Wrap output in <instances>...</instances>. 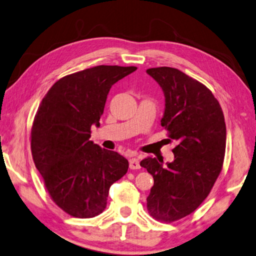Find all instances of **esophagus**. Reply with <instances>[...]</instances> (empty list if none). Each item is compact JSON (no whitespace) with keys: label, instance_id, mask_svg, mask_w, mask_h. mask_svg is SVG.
<instances>
[{"label":"esophagus","instance_id":"34e87169","mask_svg":"<svg viewBox=\"0 0 256 256\" xmlns=\"http://www.w3.org/2000/svg\"><path fill=\"white\" fill-rule=\"evenodd\" d=\"M129 167H130V169H140V166L138 159L132 158L130 160H129Z\"/></svg>","mask_w":256,"mask_h":256}]
</instances>
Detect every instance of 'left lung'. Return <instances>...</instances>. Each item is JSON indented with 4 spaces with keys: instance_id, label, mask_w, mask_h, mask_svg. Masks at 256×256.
Here are the masks:
<instances>
[{
    "instance_id": "1",
    "label": "left lung",
    "mask_w": 256,
    "mask_h": 256,
    "mask_svg": "<svg viewBox=\"0 0 256 256\" xmlns=\"http://www.w3.org/2000/svg\"><path fill=\"white\" fill-rule=\"evenodd\" d=\"M164 95L161 126L178 145L174 160L140 161L154 180L146 198L153 218L172 222L191 214L207 198L221 172L226 127L218 100L206 86L178 68H148Z\"/></svg>"
}]
</instances>
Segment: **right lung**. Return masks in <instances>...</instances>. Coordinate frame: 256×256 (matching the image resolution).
<instances>
[{
  "mask_svg": "<svg viewBox=\"0 0 256 256\" xmlns=\"http://www.w3.org/2000/svg\"><path fill=\"white\" fill-rule=\"evenodd\" d=\"M137 68L100 65L62 78L38 106L30 132L35 167L51 199L78 218L105 210L108 190L127 172L128 160L90 140L100 127L108 92Z\"/></svg>",
  "mask_w": 256,
  "mask_h": 256,
  "instance_id": "add662e5",
  "label": "right lung"
}]
</instances>
